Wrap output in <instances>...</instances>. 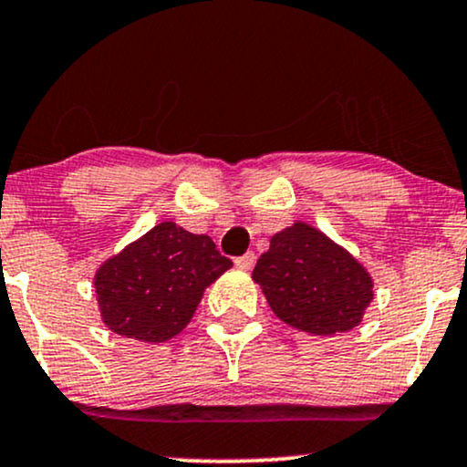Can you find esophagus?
Wrapping results in <instances>:
<instances>
[{"label": "esophagus", "instance_id": "1", "mask_svg": "<svg viewBox=\"0 0 467 467\" xmlns=\"http://www.w3.org/2000/svg\"><path fill=\"white\" fill-rule=\"evenodd\" d=\"M254 261H256L254 252H248V254H244V256H239V259H234V265H237L239 270H252Z\"/></svg>", "mask_w": 467, "mask_h": 467}]
</instances>
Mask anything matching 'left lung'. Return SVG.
Masks as SVG:
<instances>
[{"label": "left lung", "instance_id": "obj_1", "mask_svg": "<svg viewBox=\"0 0 467 467\" xmlns=\"http://www.w3.org/2000/svg\"><path fill=\"white\" fill-rule=\"evenodd\" d=\"M252 281L259 283L278 320L312 336L356 329L375 296L371 272L305 222L272 234L270 250L256 261Z\"/></svg>", "mask_w": 467, "mask_h": 467}]
</instances>
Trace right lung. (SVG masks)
<instances>
[{
    "mask_svg": "<svg viewBox=\"0 0 467 467\" xmlns=\"http://www.w3.org/2000/svg\"><path fill=\"white\" fill-rule=\"evenodd\" d=\"M230 267L211 237L166 219L99 265L100 318L122 337L166 342L186 329L206 287Z\"/></svg>",
    "mask_w": 467,
    "mask_h": 467,
    "instance_id": "add662e5",
    "label": "right lung"
}]
</instances>
